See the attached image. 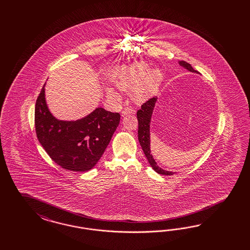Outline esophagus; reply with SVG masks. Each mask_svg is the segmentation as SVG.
Returning <instances> with one entry per match:
<instances>
[{
    "label": "esophagus",
    "instance_id": "obj_1",
    "mask_svg": "<svg viewBox=\"0 0 250 250\" xmlns=\"http://www.w3.org/2000/svg\"><path fill=\"white\" fill-rule=\"evenodd\" d=\"M136 114V110L132 107H126L125 108L123 111H122V115L125 116V115H127V114Z\"/></svg>",
    "mask_w": 250,
    "mask_h": 250
}]
</instances>
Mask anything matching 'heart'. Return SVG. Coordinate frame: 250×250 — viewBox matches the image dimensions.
Wrapping results in <instances>:
<instances>
[{"mask_svg": "<svg viewBox=\"0 0 250 250\" xmlns=\"http://www.w3.org/2000/svg\"><path fill=\"white\" fill-rule=\"evenodd\" d=\"M114 83L121 90L133 91V97L137 102H144L150 98L159 90L162 81V75L159 70L149 71V68L145 63H136L134 65L119 68L113 78ZM107 95L111 98H116L114 91L107 90Z\"/></svg>", "mask_w": 250, "mask_h": 250, "instance_id": "b5f03b06", "label": "heart"}]
</instances>
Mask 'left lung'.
Here are the masks:
<instances>
[{"label": "left lung", "mask_w": 250, "mask_h": 250, "mask_svg": "<svg viewBox=\"0 0 250 250\" xmlns=\"http://www.w3.org/2000/svg\"><path fill=\"white\" fill-rule=\"evenodd\" d=\"M179 64L182 68H186L190 72H194L199 74V72L193 69L191 65L186 61H179ZM158 101V97H153L148 100L146 103H145L143 105L141 106V109L137 111L136 116L138 120V140L140 146L144 151L145 156L148 163L150 164L152 168L159 174L161 175H173L175 172L168 171L166 169H163L162 167L157 164L156 160L153 158L151 154V148H150V123H151L152 114L154 112V108L156 105V103Z\"/></svg>", "instance_id": "obj_1"}]
</instances>
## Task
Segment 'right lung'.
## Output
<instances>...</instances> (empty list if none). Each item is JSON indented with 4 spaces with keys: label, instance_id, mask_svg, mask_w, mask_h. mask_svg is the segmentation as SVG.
Returning a JSON list of instances; mask_svg holds the SVG:
<instances>
[{
    "label": "right lung",
    "instance_id": "obj_1",
    "mask_svg": "<svg viewBox=\"0 0 250 250\" xmlns=\"http://www.w3.org/2000/svg\"><path fill=\"white\" fill-rule=\"evenodd\" d=\"M45 85L35 109L38 141L61 167L71 171L90 170L105 151L120 123V114L97 107L76 121L59 120L46 104Z\"/></svg>",
    "mask_w": 250,
    "mask_h": 250
}]
</instances>
